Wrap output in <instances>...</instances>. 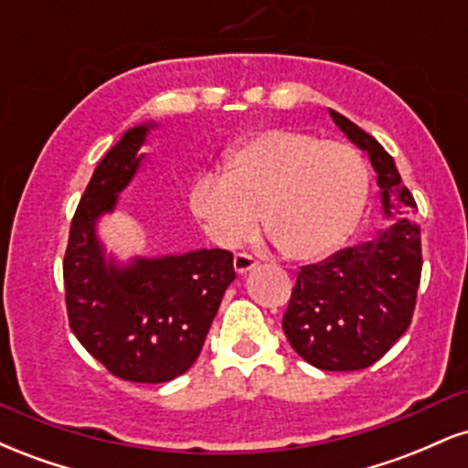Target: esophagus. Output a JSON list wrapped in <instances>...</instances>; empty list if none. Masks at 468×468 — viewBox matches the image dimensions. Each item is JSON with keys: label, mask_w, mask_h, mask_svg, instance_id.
<instances>
[{"label": "esophagus", "mask_w": 468, "mask_h": 468, "mask_svg": "<svg viewBox=\"0 0 468 468\" xmlns=\"http://www.w3.org/2000/svg\"><path fill=\"white\" fill-rule=\"evenodd\" d=\"M233 266H235V271L239 272V275H244V272H249L257 266V261H255V257L249 255V252H235Z\"/></svg>", "instance_id": "esophagus-1"}]
</instances>
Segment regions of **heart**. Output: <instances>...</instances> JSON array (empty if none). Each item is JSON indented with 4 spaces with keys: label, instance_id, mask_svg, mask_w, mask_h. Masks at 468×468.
<instances>
[{
    "label": "heart",
    "instance_id": "heart-1",
    "mask_svg": "<svg viewBox=\"0 0 468 468\" xmlns=\"http://www.w3.org/2000/svg\"><path fill=\"white\" fill-rule=\"evenodd\" d=\"M367 165L346 143L302 130H266L227 155V174H202L189 207L219 246L249 239L264 216L288 260H319L343 244L367 197Z\"/></svg>",
    "mask_w": 468,
    "mask_h": 468
}]
</instances>
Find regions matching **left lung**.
I'll list each match as a JSON object with an SVG mask.
<instances>
[{
    "label": "left lung",
    "instance_id": "1",
    "mask_svg": "<svg viewBox=\"0 0 468 468\" xmlns=\"http://www.w3.org/2000/svg\"><path fill=\"white\" fill-rule=\"evenodd\" d=\"M330 116L372 160L385 216H405L416 208L394 158L378 141L338 112L330 110ZM420 272V229L405 218H396L374 239L302 266L282 321L290 346L325 372L369 367L410 327Z\"/></svg>",
    "mask_w": 468,
    "mask_h": 468
}]
</instances>
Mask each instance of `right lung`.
Instances as JSON below:
<instances>
[{"label":"right lung","mask_w":468,"mask_h":468,"mask_svg":"<svg viewBox=\"0 0 468 468\" xmlns=\"http://www.w3.org/2000/svg\"><path fill=\"white\" fill-rule=\"evenodd\" d=\"M149 127L125 132L94 169L69 224L63 286L69 330L110 374L132 383H166L200 356L204 338L235 279L233 252L202 249L136 260L116 268L96 239V219L141 165Z\"/></svg>","instance_id":"add662e5"}]
</instances>
